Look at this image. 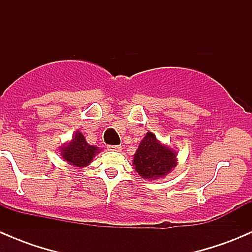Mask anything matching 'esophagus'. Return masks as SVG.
Here are the masks:
<instances>
[{
	"instance_id": "obj_1",
	"label": "esophagus",
	"mask_w": 252,
	"mask_h": 252,
	"mask_svg": "<svg viewBox=\"0 0 252 252\" xmlns=\"http://www.w3.org/2000/svg\"><path fill=\"white\" fill-rule=\"evenodd\" d=\"M107 150L108 151H112V152H119L122 151V146H112V145H110V146H107Z\"/></svg>"
}]
</instances>
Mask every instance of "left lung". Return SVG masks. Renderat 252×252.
Segmentation results:
<instances>
[{
    "instance_id": "1",
    "label": "left lung",
    "mask_w": 252,
    "mask_h": 252,
    "mask_svg": "<svg viewBox=\"0 0 252 252\" xmlns=\"http://www.w3.org/2000/svg\"><path fill=\"white\" fill-rule=\"evenodd\" d=\"M178 152L162 144L155 134L147 131L134 154L133 166L142 179L156 180L164 178L177 167Z\"/></svg>"
}]
</instances>
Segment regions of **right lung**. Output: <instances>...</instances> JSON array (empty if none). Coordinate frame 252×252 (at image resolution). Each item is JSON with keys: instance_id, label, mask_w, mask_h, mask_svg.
<instances>
[{"instance_id": "add662e5", "label": "right lung", "mask_w": 252, "mask_h": 252, "mask_svg": "<svg viewBox=\"0 0 252 252\" xmlns=\"http://www.w3.org/2000/svg\"><path fill=\"white\" fill-rule=\"evenodd\" d=\"M60 152L63 161L67 162L68 164L84 168L93 162L94 157L100 152V149L88 144L83 133L77 130L73 134L72 140L60 147Z\"/></svg>"}]
</instances>
